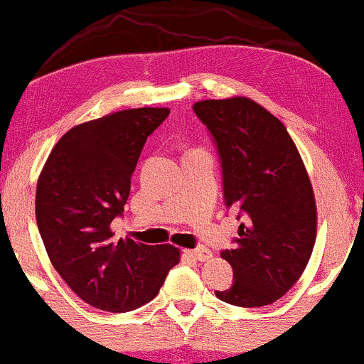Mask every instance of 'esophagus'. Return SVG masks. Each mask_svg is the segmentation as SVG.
I'll return each mask as SVG.
<instances>
[{
  "label": "esophagus",
  "instance_id": "esophagus-1",
  "mask_svg": "<svg viewBox=\"0 0 364 364\" xmlns=\"http://www.w3.org/2000/svg\"><path fill=\"white\" fill-rule=\"evenodd\" d=\"M185 253L188 255V257L195 258V260H200V262H207V260H210V258H212V252H210V250H207V248L186 250Z\"/></svg>",
  "mask_w": 364,
  "mask_h": 364
}]
</instances>
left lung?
<instances>
[{
  "instance_id": "1",
  "label": "left lung",
  "mask_w": 364,
  "mask_h": 364,
  "mask_svg": "<svg viewBox=\"0 0 364 364\" xmlns=\"http://www.w3.org/2000/svg\"><path fill=\"white\" fill-rule=\"evenodd\" d=\"M195 114L214 136L223 162L224 198L240 207L231 263L235 284L215 291L243 308L272 304L298 282L316 237V203L303 159L281 119L253 99H207Z\"/></svg>"
}]
</instances>
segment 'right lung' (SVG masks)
I'll return each mask as SVG.
<instances>
[{
  "mask_svg": "<svg viewBox=\"0 0 364 364\" xmlns=\"http://www.w3.org/2000/svg\"><path fill=\"white\" fill-rule=\"evenodd\" d=\"M168 107H139L77 124L54 145L36 190V220L56 272L78 298L124 313L152 301L178 265L173 245L114 240L129 179L150 133Z\"/></svg>",
  "mask_w": 364,
  "mask_h": 364,
  "instance_id": "add662e5",
  "label": "right lung"
}]
</instances>
